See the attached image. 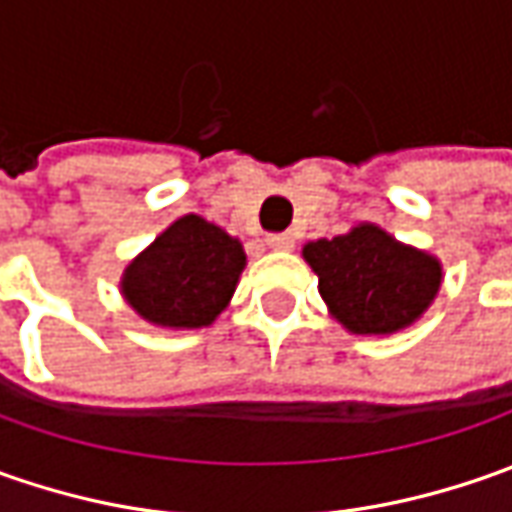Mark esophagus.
Segmentation results:
<instances>
[{
    "label": "esophagus",
    "mask_w": 512,
    "mask_h": 512,
    "mask_svg": "<svg viewBox=\"0 0 512 512\" xmlns=\"http://www.w3.org/2000/svg\"><path fill=\"white\" fill-rule=\"evenodd\" d=\"M265 245L270 250H290L293 247V236L290 233H270V236H265Z\"/></svg>",
    "instance_id": "1"
}]
</instances>
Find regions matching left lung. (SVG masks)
Here are the masks:
<instances>
[{"instance_id":"obj_1","label":"left lung","mask_w":512,"mask_h":512,"mask_svg":"<svg viewBox=\"0 0 512 512\" xmlns=\"http://www.w3.org/2000/svg\"><path fill=\"white\" fill-rule=\"evenodd\" d=\"M319 293L350 333L382 336L413 325L442 285V267L373 225L305 245Z\"/></svg>"}]
</instances>
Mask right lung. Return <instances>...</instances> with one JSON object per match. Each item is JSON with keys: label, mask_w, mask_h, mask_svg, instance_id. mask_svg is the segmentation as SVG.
Here are the masks:
<instances>
[{"label": "right lung", "mask_w": 512, "mask_h": 512, "mask_svg": "<svg viewBox=\"0 0 512 512\" xmlns=\"http://www.w3.org/2000/svg\"><path fill=\"white\" fill-rule=\"evenodd\" d=\"M245 250L222 227L185 216L125 270L128 305L153 325L205 327L230 302Z\"/></svg>", "instance_id": "add662e5"}]
</instances>
